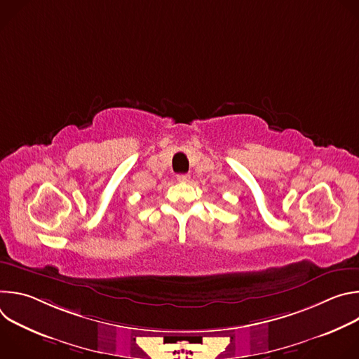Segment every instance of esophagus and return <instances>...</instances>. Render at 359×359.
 <instances>
[{"instance_id": "1", "label": "esophagus", "mask_w": 359, "mask_h": 359, "mask_svg": "<svg viewBox=\"0 0 359 359\" xmlns=\"http://www.w3.org/2000/svg\"><path fill=\"white\" fill-rule=\"evenodd\" d=\"M177 182H180V183H187L189 180H190V176L189 175H177Z\"/></svg>"}]
</instances>
